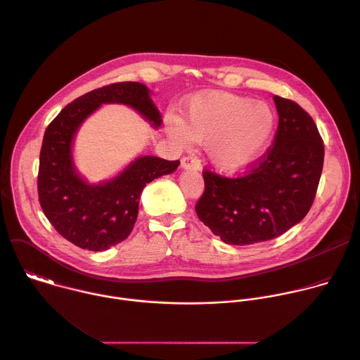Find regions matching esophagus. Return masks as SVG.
I'll return each mask as SVG.
<instances>
[{"label": "esophagus", "instance_id": "1", "mask_svg": "<svg viewBox=\"0 0 360 360\" xmlns=\"http://www.w3.org/2000/svg\"><path fill=\"white\" fill-rule=\"evenodd\" d=\"M181 165L184 169H195L198 171L200 168V161L193 155H186L181 160Z\"/></svg>", "mask_w": 360, "mask_h": 360}]
</instances>
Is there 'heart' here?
Wrapping results in <instances>:
<instances>
[{"instance_id": "1", "label": "heart", "mask_w": 360, "mask_h": 360, "mask_svg": "<svg viewBox=\"0 0 360 360\" xmlns=\"http://www.w3.org/2000/svg\"><path fill=\"white\" fill-rule=\"evenodd\" d=\"M276 114L265 102L211 92L193 98L184 121L167 120L169 135L181 143L189 139L211 143L214 164L226 172L242 171L258 161L275 134Z\"/></svg>"}]
</instances>
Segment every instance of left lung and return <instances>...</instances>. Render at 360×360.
<instances>
[{
    "instance_id": "8db88e82",
    "label": "left lung",
    "mask_w": 360,
    "mask_h": 360,
    "mask_svg": "<svg viewBox=\"0 0 360 360\" xmlns=\"http://www.w3.org/2000/svg\"><path fill=\"white\" fill-rule=\"evenodd\" d=\"M279 124L274 143L243 175L203 169L198 218L229 245L281 236L309 212L323 168V139L295 101L275 95Z\"/></svg>"
}]
</instances>
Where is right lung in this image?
<instances>
[{
    "label": "right lung",
    "instance_id": "1",
    "mask_svg": "<svg viewBox=\"0 0 360 360\" xmlns=\"http://www.w3.org/2000/svg\"><path fill=\"white\" fill-rule=\"evenodd\" d=\"M105 102L135 108L155 127L160 111L139 82H115L86 92L68 104L46 127L39 152L38 199L46 219L81 249L107 250L132 232L139 196L146 184L174 172L179 161L141 157L115 179L88 185L75 172L71 143L81 122Z\"/></svg>",
    "mask_w": 360,
    "mask_h": 360
}]
</instances>
